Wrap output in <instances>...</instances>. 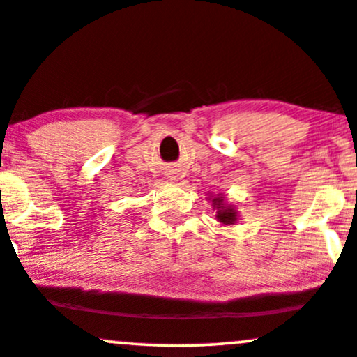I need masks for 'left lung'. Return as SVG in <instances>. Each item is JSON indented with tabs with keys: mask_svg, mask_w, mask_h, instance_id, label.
Listing matches in <instances>:
<instances>
[{
	"mask_svg": "<svg viewBox=\"0 0 357 357\" xmlns=\"http://www.w3.org/2000/svg\"><path fill=\"white\" fill-rule=\"evenodd\" d=\"M224 200H225L224 197L219 194L212 199V205H213V208H217V215H215L217 220L222 222V224H225V225H230L237 220V212L232 205H225Z\"/></svg>",
	"mask_w": 357,
	"mask_h": 357,
	"instance_id": "obj_1",
	"label": "left lung"
}]
</instances>
